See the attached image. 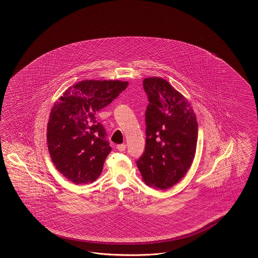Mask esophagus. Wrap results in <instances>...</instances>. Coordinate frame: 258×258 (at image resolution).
Instances as JSON below:
<instances>
[{
	"mask_svg": "<svg viewBox=\"0 0 258 258\" xmlns=\"http://www.w3.org/2000/svg\"><path fill=\"white\" fill-rule=\"evenodd\" d=\"M116 149H117V150H119V151H125V145H124V144H122V145H118V146H116Z\"/></svg>",
	"mask_w": 258,
	"mask_h": 258,
	"instance_id": "obj_1",
	"label": "esophagus"
}]
</instances>
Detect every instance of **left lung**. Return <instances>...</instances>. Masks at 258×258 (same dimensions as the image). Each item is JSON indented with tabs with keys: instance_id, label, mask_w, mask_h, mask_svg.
<instances>
[{
	"instance_id": "left-lung-1",
	"label": "left lung",
	"mask_w": 258,
	"mask_h": 258,
	"mask_svg": "<svg viewBox=\"0 0 258 258\" xmlns=\"http://www.w3.org/2000/svg\"><path fill=\"white\" fill-rule=\"evenodd\" d=\"M149 106L146 111V149L136 162L143 180L165 190L178 183L195 158L198 122L187 99L165 79L143 80Z\"/></svg>"
}]
</instances>
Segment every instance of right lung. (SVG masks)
Here are the masks:
<instances>
[{"label":"right lung","instance_id":"right-lung-1","mask_svg":"<svg viewBox=\"0 0 258 258\" xmlns=\"http://www.w3.org/2000/svg\"><path fill=\"white\" fill-rule=\"evenodd\" d=\"M127 85L120 80H82L54 104L47 125L48 150L56 169L72 182L86 184L101 175L111 148L95 115Z\"/></svg>","mask_w":258,"mask_h":258}]
</instances>
